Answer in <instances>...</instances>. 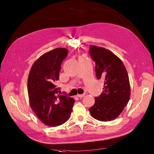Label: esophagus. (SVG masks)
Instances as JSON below:
<instances>
[{
    "instance_id": "34e87169",
    "label": "esophagus",
    "mask_w": 154,
    "mask_h": 154,
    "mask_svg": "<svg viewBox=\"0 0 154 154\" xmlns=\"http://www.w3.org/2000/svg\"><path fill=\"white\" fill-rule=\"evenodd\" d=\"M85 94H77V97H79V98H82L83 97H85Z\"/></svg>"
}]
</instances>
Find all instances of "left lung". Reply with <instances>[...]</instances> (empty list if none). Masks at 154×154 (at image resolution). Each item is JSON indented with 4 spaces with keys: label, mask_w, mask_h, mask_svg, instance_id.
I'll use <instances>...</instances> for the list:
<instances>
[{
    "label": "left lung",
    "mask_w": 154,
    "mask_h": 154,
    "mask_svg": "<svg viewBox=\"0 0 154 154\" xmlns=\"http://www.w3.org/2000/svg\"><path fill=\"white\" fill-rule=\"evenodd\" d=\"M89 53L95 61L97 79L104 81L103 92L94 97L95 103L89 109L92 117L107 122L116 119L124 110L130 97L128 75L123 62L112 51L90 45Z\"/></svg>",
    "instance_id": "left-lung-1"
}]
</instances>
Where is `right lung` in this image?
<instances>
[{"label": "right lung", "mask_w": 154, "mask_h": 154, "mask_svg": "<svg viewBox=\"0 0 154 154\" xmlns=\"http://www.w3.org/2000/svg\"><path fill=\"white\" fill-rule=\"evenodd\" d=\"M67 49L55 48L43 54L32 65L28 79L30 105L44 124L57 126L67 122L75 103L73 98L58 94L61 64Z\"/></svg>", "instance_id": "right-lung-1"}]
</instances>
